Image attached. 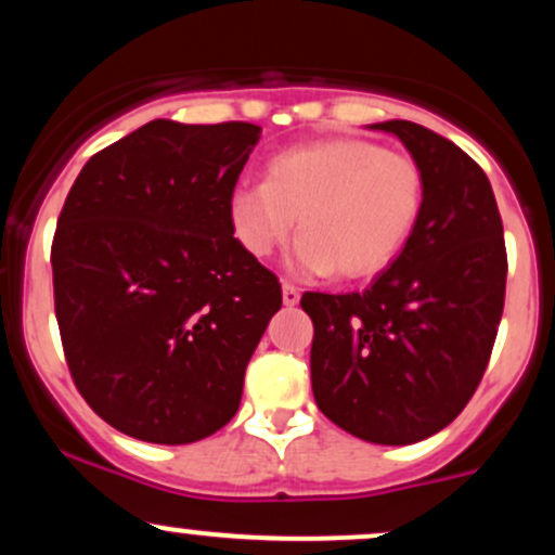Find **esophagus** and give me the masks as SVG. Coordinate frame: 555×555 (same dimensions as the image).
Returning a JSON list of instances; mask_svg holds the SVG:
<instances>
[{
    "label": "esophagus",
    "mask_w": 555,
    "mask_h": 555,
    "mask_svg": "<svg viewBox=\"0 0 555 555\" xmlns=\"http://www.w3.org/2000/svg\"><path fill=\"white\" fill-rule=\"evenodd\" d=\"M282 299H284L286 308H292V305H297V302H299V289H297V286L289 284V282H284V284H282Z\"/></svg>",
    "instance_id": "obj_1"
}]
</instances>
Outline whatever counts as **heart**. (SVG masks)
Instances as JSON below:
<instances>
[{
  "label": "heart",
  "mask_w": 555,
  "mask_h": 555,
  "mask_svg": "<svg viewBox=\"0 0 555 555\" xmlns=\"http://www.w3.org/2000/svg\"><path fill=\"white\" fill-rule=\"evenodd\" d=\"M425 201L423 169L412 156L371 140L334 138L273 156L266 182L229 195V221L242 250L266 258L299 240L289 269L299 276H373L415 229Z\"/></svg>",
  "instance_id": "1"
}]
</instances>
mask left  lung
<instances>
[{"mask_svg": "<svg viewBox=\"0 0 555 555\" xmlns=\"http://www.w3.org/2000/svg\"><path fill=\"white\" fill-rule=\"evenodd\" d=\"M423 169V211L399 258L365 292H305L318 410L371 443L443 430L473 399L503 313L506 245L486 171L428 127L388 119Z\"/></svg>", "mask_w": 555, "mask_h": 555, "instance_id": "1", "label": "left lung"}]
</instances>
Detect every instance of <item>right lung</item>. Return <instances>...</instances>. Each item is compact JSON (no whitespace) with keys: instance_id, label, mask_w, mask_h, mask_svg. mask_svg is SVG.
<instances>
[{"instance_id":"1","label":"right lung","mask_w":555,"mask_h":555,"mask_svg":"<svg viewBox=\"0 0 555 555\" xmlns=\"http://www.w3.org/2000/svg\"><path fill=\"white\" fill-rule=\"evenodd\" d=\"M250 122L154 119L88 158L52 242L69 375L101 420L149 443H193L237 412L282 284L247 256L229 195Z\"/></svg>"}]
</instances>
